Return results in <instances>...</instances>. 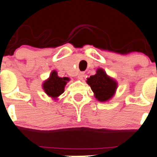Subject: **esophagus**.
<instances>
[{
    "instance_id": "1",
    "label": "esophagus",
    "mask_w": 157,
    "mask_h": 157,
    "mask_svg": "<svg viewBox=\"0 0 157 157\" xmlns=\"http://www.w3.org/2000/svg\"><path fill=\"white\" fill-rule=\"evenodd\" d=\"M78 77L80 80H83V79L85 77V74L83 72H80V74H78V77Z\"/></svg>"
}]
</instances>
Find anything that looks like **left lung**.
<instances>
[{
	"label": "left lung",
	"instance_id": "left-lung-1",
	"mask_svg": "<svg viewBox=\"0 0 157 157\" xmlns=\"http://www.w3.org/2000/svg\"><path fill=\"white\" fill-rule=\"evenodd\" d=\"M91 90L99 101L104 102L113 96L117 89V82L108 77L105 71L98 69L97 74L90 77L86 80Z\"/></svg>",
	"mask_w": 157,
	"mask_h": 157
}]
</instances>
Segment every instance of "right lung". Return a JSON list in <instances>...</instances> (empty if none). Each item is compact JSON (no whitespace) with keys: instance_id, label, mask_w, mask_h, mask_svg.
<instances>
[{"instance_id":"add662e5","label":"right lung","mask_w":157,"mask_h":157,"mask_svg":"<svg viewBox=\"0 0 157 157\" xmlns=\"http://www.w3.org/2000/svg\"><path fill=\"white\" fill-rule=\"evenodd\" d=\"M70 79L68 77H59L56 71H53L49 79L44 83L43 88L50 97L56 98L64 91V86Z\"/></svg>"}]
</instances>
